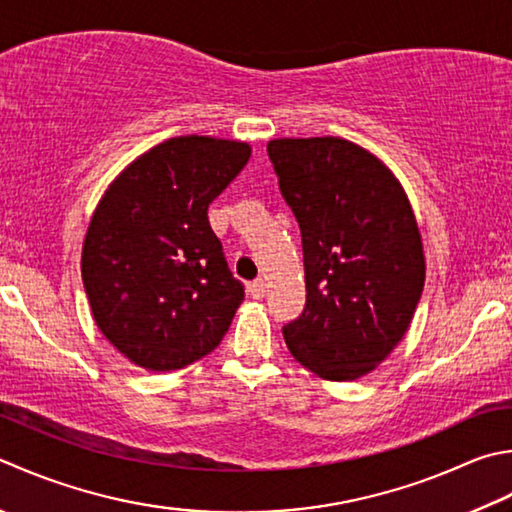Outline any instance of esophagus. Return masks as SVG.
Masks as SVG:
<instances>
[{"label":"esophagus","mask_w":512,"mask_h":512,"mask_svg":"<svg viewBox=\"0 0 512 512\" xmlns=\"http://www.w3.org/2000/svg\"><path fill=\"white\" fill-rule=\"evenodd\" d=\"M266 293V284L262 282V279H255V282L248 284V295L255 297V299H262Z\"/></svg>","instance_id":"1"}]
</instances>
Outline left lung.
<instances>
[{"label":"left lung","mask_w":512,"mask_h":512,"mask_svg":"<svg viewBox=\"0 0 512 512\" xmlns=\"http://www.w3.org/2000/svg\"><path fill=\"white\" fill-rule=\"evenodd\" d=\"M279 190L302 233L306 306L282 328L299 364L353 382L390 355L424 290L406 193L375 155L339 137L273 139Z\"/></svg>","instance_id":"left-lung-1"}]
</instances>
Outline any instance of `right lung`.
I'll use <instances>...</instances> for the list:
<instances>
[{"label": "right lung", "mask_w": 512, "mask_h": 512, "mask_svg": "<svg viewBox=\"0 0 512 512\" xmlns=\"http://www.w3.org/2000/svg\"><path fill=\"white\" fill-rule=\"evenodd\" d=\"M250 146L173 137L119 175L82 250L95 324L130 362L177 370L215 350L244 299L208 206L242 173Z\"/></svg>", "instance_id": "obj_1"}]
</instances>
